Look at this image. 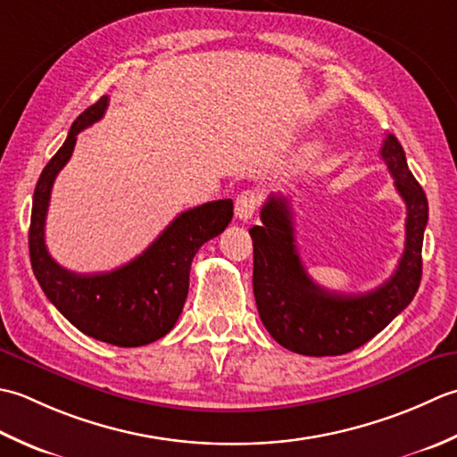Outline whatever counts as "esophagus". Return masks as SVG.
<instances>
[{"mask_svg":"<svg viewBox=\"0 0 457 457\" xmlns=\"http://www.w3.org/2000/svg\"><path fill=\"white\" fill-rule=\"evenodd\" d=\"M260 204V193L253 191V189H246L242 191L240 195H237V201H235V212L240 220H248L253 219V215L256 212Z\"/></svg>","mask_w":457,"mask_h":457,"instance_id":"esophagus-1","label":"esophagus"}]
</instances>
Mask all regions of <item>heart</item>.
Returning a JSON list of instances; mask_svg holds the SVG:
<instances>
[{
  "mask_svg": "<svg viewBox=\"0 0 457 457\" xmlns=\"http://www.w3.org/2000/svg\"><path fill=\"white\" fill-rule=\"evenodd\" d=\"M310 155H312V154H310Z\"/></svg>",
  "mask_w": 457,
  "mask_h": 457,
  "instance_id": "1",
  "label": "heart"
}]
</instances>
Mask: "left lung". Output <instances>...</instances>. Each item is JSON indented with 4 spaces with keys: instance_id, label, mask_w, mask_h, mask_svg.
<instances>
[{
    "instance_id": "8db88e82",
    "label": "left lung",
    "mask_w": 457,
    "mask_h": 457,
    "mask_svg": "<svg viewBox=\"0 0 457 457\" xmlns=\"http://www.w3.org/2000/svg\"><path fill=\"white\" fill-rule=\"evenodd\" d=\"M380 155L406 203V240L395 274L377 290L335 294L307 276L295 250L294 215L286 197L270 195L260 211L262 225L250 228L258 313L282 347L307 357L345 355L383 331L416 295L422 278L428 199L393 134L385 137Z\"/></svg>"
}]
</instances>
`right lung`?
<instances>
[{
  "label": "right lung",
  "instance_id": "right-lung-1",
  "mask_svg": "<svg viewBox=\"0 0 457 457\" xmlns=\"http://www.w3.org/2000/svg\"><path fill=\"white\" fill-rule=\"evenodd\" d=\"M108 96L74 120L71 132L51 157L33 193L29 256L45 295L74 328L116 347H139L173 329L189 292L193 256L219 237L232 219V201L204 203L175 217L132 262L112 272L77 274L59 266L45 246V219L54 177L71 160L77 136L104 116Z\"/></svg>",
  "mask_w": 457,
  "mask_h": 457
}]
</instances>
